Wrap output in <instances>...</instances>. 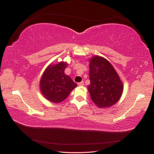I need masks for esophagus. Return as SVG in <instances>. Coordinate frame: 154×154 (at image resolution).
I'll use <instances>...</instances> for the list:
<instances>
[{
  "mask_svg": "<svg viewBox=\"0 0 154 154\" xmlns=\"http://www.w3.org/2000/svg\"><path fill=\"white\" fill-rule=\"evenodd\" d=\"M78 86H83L84 84V82H79V83L77 84Z\"/></svg>",
  "mask_w": 154,
  "mask_h": 154,
  "instance_id": "1",
  "label": "esophagus"
}]
</instances>
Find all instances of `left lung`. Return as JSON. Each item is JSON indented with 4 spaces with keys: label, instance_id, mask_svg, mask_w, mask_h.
<instances>
[{
    "label": "left lung",
    "instance_id": "left-lung-1",
    "mask_svg": "<svg viewBox=\"0 0 154 154\" xmlns=\"http://www.w3.org/2000/svg\"><path fill=\"white\" fill-rule=\"evenodd\" d=\"M88 92L98 107H109L118 102L123 86L112 65L105 58L96 56L89 62Z\"/></svg>",
    "mask_w": 154,
    "mask_h": 154
}]
</instances>
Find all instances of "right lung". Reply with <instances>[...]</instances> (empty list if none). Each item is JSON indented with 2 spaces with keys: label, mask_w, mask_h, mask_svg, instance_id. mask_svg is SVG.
<instances>
[{
  "label": "right lung",
  "mask_w": 154,
  "mask_h": 154,
  "mask_svg": "<svg viewBox=\"0 0 154 154\" xmlns=\"http://www.w3.org/2000/svg\"><path fill=\"white\" fill-rule=\"evenodd\" d=\"M67 66V63L63 61L49 65L40 79L41 92L45 98L52 103H58L63 101L71 91L77 86L70 77L64 73Z\"/></svg>",
  "instance_id": "1"
}]
</instances>
